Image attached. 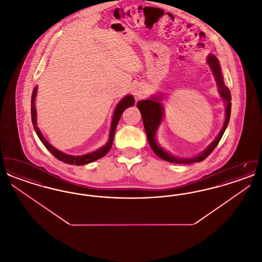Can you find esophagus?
Returning <instances> with one entry per match:
<instances>
[{"mask_svg":"<svg viewBox=\"0 0 262 262\" xmlns=\"http://www.w3.org/2000/svg\"><path fill=\"white\" fill-rule=\"evenodd\" d=\"M134 94H135L137 99H141L145 95V90H144V88H141V86H137L134 90Z\"/></svg>","mask_w":262,"mask_h":262,"instance_id":"34e87169","label":"esophagus"}]
</instances>
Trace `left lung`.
I'll list each match as a JSON object with an SVG mask.
<instances>
[{
	"label": "left lung",
	"instance_id": "left-lung-1",
	"mask_svg": "<svg viewBox=\"0 0 262 262\" xmlns=\"http://www.w3.org/2000/svg\"><path fill=\"white\" fill-rule=\"evenodd\" d=\"M207 62L210 67L212 74L215 76V79L217 81L220 94H221L222 98H224L225 101H226V119H225L224 125H223L220 134L218 135V137H216V139L212 142L211 144L199 156L193 157V158L181 159V158L174 157L173 155H171L170 153H168L167 151H165L163 148H161L160 146H158L156 138H155V135H156V130H157L158 126L162 121V105L160 104L159 101L156 100L155 97H152L151 100H142V101L137 102V108L141 114V118H142V121H143L146 136L148 138L150 147L154 151V153L158 157L162 158L163 160H166L168 162L174 163V164H192V163L201 162L210 155V153L213 150L215 149V147L218 145L219 141L221 140V138L224 135L225 129L229 124V120H230V116H231V107H232L231 93H230L229 88H226V85L224 84L221 70H220V66H219V62H218V59L214 55H209L208 58H207ZM159 100H160V98H159Z\"/></svg>",
	"mask_w": 262,
	"mask_h": 262
}]
</instances>
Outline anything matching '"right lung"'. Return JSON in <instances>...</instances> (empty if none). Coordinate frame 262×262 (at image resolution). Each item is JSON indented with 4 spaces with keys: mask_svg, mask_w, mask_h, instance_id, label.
<instances>
[{
    "mask_svg": "<svg viewBox=\"0 0 262 262\" xmlns=\"http://www.w3.org/2000/svg\"><path fill=\"white\" fill-rule=\"evenodd\" d=\"M36 92H37V88H34L33 92H32V97H31V120H32V124H33L34 129H35V132L37 134L39 139L44 144V146L49 150L51 153L58 160L67 163V164L76 165V166L85 165V164H88V163L94 162V161L102 158L103 156H105L108 153V151L110 150L111 146H112L113 139H114V136H115L116 127H117V125H118V123H119V121L121 119L122 114L124 113L126 108L135 105V98L132 95L125 96V98L117 105L116 110H115V113H114V116H113L112 125H111V132H110V136H109V140H108V142H107V144L105 146H103L102 148L96 150V151H94L92 153L86 154V155L71 156V155L64 154V153H62L61 151L54 148L50 143L42 136V134L40 133V130H39V128H38L37 125H36V110H35V106H34V98L36 96Z\"/></svg>",
    "mask_w": 262,
    "mask_h": 262,
    "instance_id": "1",
    "label": "right lung"
}]
</instances>
